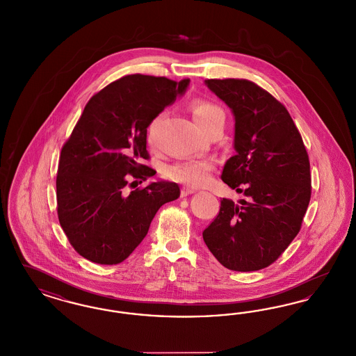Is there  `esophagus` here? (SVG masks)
I'll return each instance as SVG.
<instances>
[{
	"label": "esophagus",
	"instance_id": "obj_1",
	"mask_svg": "<svg viewBox=\"0 0 356 356\" xmlns=\"http://www.w3.org/2000/svg\"><path fill=\"white\" fill-rule=\"evenodd\" d=\"M196 192V189L195 188H191V186H183L181 188V196L183 197H186V196H189V195H192V193H195Z\"/></svg>",
	"mask_w": 356,
	"mask_h": 356
}]
</instances>
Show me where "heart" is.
<instances>
[{"mask_svg":"<svg viewBox=\"0 0 356 356\" xmlns=\"http://www.w3.org/2000/svg\"><path fill=\"white\" fill-rule=\"evenodd\" d=\"M192 114L196 123L202 129L211 126L218 119H225L224 110L211 100H195L192 103ZM156 122L155 120L151 124L149 132H152ZM213 167V161L209 159H189L168 165L164 173L172 181L191 186H202L209 181Z\"/></svg>","mask_w":356,"mask_h":356,"instance_id":"1","label":"heart"}]
</instances>
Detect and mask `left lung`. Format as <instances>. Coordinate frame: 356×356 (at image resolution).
Masks as SVG:
<instances>
[{"mask_svg": "<svg viewBox=\"0 0 356 356\" xmlns=\"http://www.w3.org/2000/svg\"><path fill=\"white\" fill-rule=\"evenodd\" d=\"M205 85L234 116L236 154L221 179L246 199L221 200L202 238L230 270H259L298 234L312 197L309 155L291 116L268 91L246 79H207Z\"/></svg>", "mask_w": 356, "mask_h": 356, "instance_id": "1", "label": "left lung"}]
</instances>
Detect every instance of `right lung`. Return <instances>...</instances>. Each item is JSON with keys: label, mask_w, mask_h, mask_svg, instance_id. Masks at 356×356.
<instances>
[{"label": "right lung", "mask_w": 356, "mask_h": 356, "mask_svg": "<svg viewBox=\"0 0 356 356\" xmlns=\"http://www.w3.org/2000/svg\"><path fill=\"white\" fill-rule=\"evenodd\" d=\"M188 86L189 79L132 74L86 104L60 151L57 176L59 224L86 259L124 261L147 236L159 208L180 196L179 185L165 180L131 192L126 185L156 173L140 164L149 157L147 128Z\"/></svg>", "instance_id": "add662e5"}]
</instances>
